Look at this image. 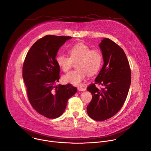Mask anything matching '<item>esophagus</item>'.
Listing matches in <instances>:
<instances>
[{
    "mask_svg": "<svg viewBox=\"0 0 151 151\" xmlns=\"http://www.w3.org/2000/svg\"><path fill=\"white\" fill-rule=\"evenodd\" d=\"M77 88H78V91H85V88H82V87H78Z\"/></svg>",
    "mask_w": 151,
    "mask_h": 151,
    "instance_id": "obj_1",
    "label": "esophagus"
}]
</instances>
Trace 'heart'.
<instances>
[{"label": "heart", "mask_w": 151, "mask_h": 151, "mask_svg": "<svg viewBox=\"0 0 151 151\" xmlns=\"http://www.w3.org/2000/svg\"><path fill=\"white\" fill-rule=\"evenodd\" d=\"M70 57L64 54H59L55 58L58 66L64 72H68L72 67L73 62H76L77 69L70 72L63 77L65 82L79 85L87 74L91 76L97 73L103 63V56L100 51L91 50L90 47L80 42L69 47Z\"/></svg>", "instance_id": "heart-1"}]
</instances>
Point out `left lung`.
<instances>
[{
    "instance_id": "8db88e82",
    "label": "left lung",
    "mask_w": 151,
    "mask_h": 151,
    "mask_svg": "<svg viewBox=\"0 0 151 151\" xmlns=\"http://www.w3.org/2000/svg\"><path fill=\"white\" fill-rule=\"evenodd\" d=\"M99 47L102 51L103 66L87 90L93 95L87 106L89 116L97 121L109 119L122 107L131 84V69L124 50L115 42L104 38ZM96 84L104 88L99 90Z\"/></svg>"
}]
</instances>
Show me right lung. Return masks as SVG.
Listing matches in <instances>:
<instances>
[{
  "instance_id": "obj_1",
  "label": "right lung",
  "mask_w": 151,
  "mask_h": 151,
  "mask_svg": "<svg viewBox=\"0 0 151 151\" xmlns=\"http://www.w3.org/2000/svg\"><path fill=\"white\" fill-rule=\"evenodd\" d=\"M71 36L47 35L37 40L29 50L23 66V78L28 99L33 109L50 119L61 116L68 100L77 91L70 83L57 85L60 69L57 53Z\"/></svg>"
}]
</instances>
